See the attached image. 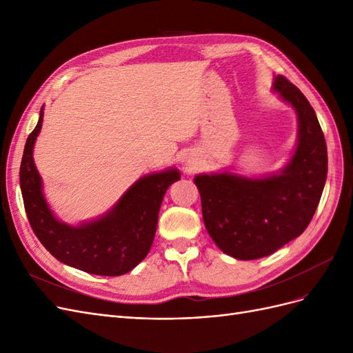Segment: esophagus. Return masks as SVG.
<instances>
[{
	"label": "esophagus",
	"mask_w": 353,
	"mask_h": 353,
	"mask_svg": "<svg viewBox=\"0 0 353 353\" xmlns=\"http://www.w3.org/2000/svg\"><path fill=\"white\" fill-rule=\"evenodd\" d=\"M190 166H191V165H190Z\"/></svg>",
	"instance_id": "1"
}]
</instances>
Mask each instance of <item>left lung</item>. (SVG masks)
<instances>
[{
	"instance_id": "8db88e82",
	"label": "left lung",
	"mask_w": 353,
	"mask_h": 353,
	"mask_svg": "<svg viewBox=\"0 0 353 353\" xmlns=\"http://www.w3.org/2000/svg\"><path fill=\"white\" fill-rule=\"evenodd\" d=\"M274 91L297 113V147L281 172L248 178L197 175L205 227L218 248L241 261L259 259L299 237L311 222L327 179V145L316 114L297 87L279 74Z\"/></svg>"
}]
</instances>
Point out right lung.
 <instances>
[{
    "instance_id": "right-lung-1",
    "label": "right lung",
    "mask_w": 353,
    "mask_h": 353,
    "mask_svg": "<svg viewBox=\"0 0 353 353\" xmlns=\"http://www.w3.org/2000/svg\"><path fill=\"white\" fill-rule=\"evenodd\" d=\"M39 121L28 137L20 163V188L29 223L42 245L63 263L88 274L116 276L134 270L150 250L163 196L179 172L169 169L140 178L116 205L99 219L72 227L59 221L48 208L42 181L34 163Z\"/></svg>"
}]
</instances>
